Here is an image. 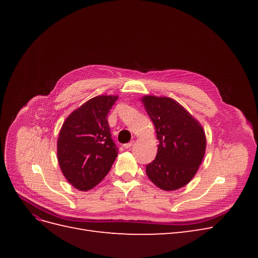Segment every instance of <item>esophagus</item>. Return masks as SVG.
Returning <instances> with one entry per match:
<instances>
[{"mask_svg":"<svg viewBox=\"0 0 258 258\" xmlns=\"http://www.w3.org/2000/svg\"><path fill=\"white\" fill-rule=\"evenodd\" d=\"M134 141H131V142H129V143H126V144H123V147L124 148H130L132 145H134Z\"/></svg>","mask_w":258,"mask_h":258,"instance_id":"34e87169","label":"esophagus"}]
</instances>
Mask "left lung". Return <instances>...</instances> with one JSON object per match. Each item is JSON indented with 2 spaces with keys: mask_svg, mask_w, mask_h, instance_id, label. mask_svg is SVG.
I'll use <instances>...</instances> for the list:
<instances>
[{
  "mask_svg": "<svg viewBox=\"0 0 258 258\" xmlns=\"http://www.w3.org/2000/svg\"><path fill=\"white\" fill-rule=\"evenodd\" d=\"M159 141L156 158L146 166L148 178L163 190H175L189 183L206 152V135L201 124L167 97L142 99Z\"/></svg>",
  "mask_w": 258,
  "mask_h": 258,
  "instance_id": "1",
  "label": "left lung"
}]
</instances>
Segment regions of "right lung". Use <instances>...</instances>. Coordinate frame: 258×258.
Masks as SVG:
<instances>
[{"instance_id": "right-lung-1", "label": "right lung", "mask_w": 258, "mask_h": 258, "mask_svg": "<svg viewBox=\"0 0 258 258\" xmlns=\"http://www.w3.org/2000/svg\"><path fill=\"white\" fill-rule=\"evenodd\" d=\"M117 99L92 98L62 124L57 144L59 166L68 182L79 190H89L102 181L118 154L107 122Z\"/></svg>"}]
</instances>
